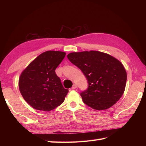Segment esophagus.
<instances>
[{
	"label": "esophagus",
	"instance_id": "1",
	"mask_svg": "<svg viewBox=\"0 0 146 146\" xmlns=\"http://www.w3.org/2000/svg\"><path fill=\"white\" fill-rule=\"evenodd\" d=\"M77 88V85H76V84H74L73 85V86H72V88H72L73 90H75V88Z\"/></svg>",
	"mask_w": 146,
	"mask_h": 146
}]
</instances>
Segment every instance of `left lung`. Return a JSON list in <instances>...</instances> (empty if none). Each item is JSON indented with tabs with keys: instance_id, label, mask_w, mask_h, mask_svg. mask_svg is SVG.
<instances>
[{
	"instance_id": "8db88e82",
	"label": "left lung",
	"mask_w": 146,
	"mask_h": 146,
	"mask_svg": "<svg viewBox=\"0 0 146 146\" xmlns=\"http://www.w3.org/2000/svg\"><path fill=\"white\" fill-rule=\"evenodd\" d=\"M67 57L88 80V89L80 94L86 105L95 110H103L119 100L127 81L126 70L119 60L97 51L71 52Z\"/></svg>"
}]
</instances>
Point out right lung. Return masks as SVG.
<instances>
[{
  "label": "right lung",
  "mask_w": 146,
  "mask_h": 146,
  "mask_svg": "<svg viewBox=\"0 0 146 146\" xmlns=\"http://www.w3.org/2000/svg\"><path fill=\"white\" fill-rule=\"evenodd\" d=\"M65 55L63 51H45L22 71L19 88L24 100L35 109L49 111L64 102L68 90L62 85L55 70Z\"/></svg>",
  "instance_id": "obj_1"
}]
</instances>
